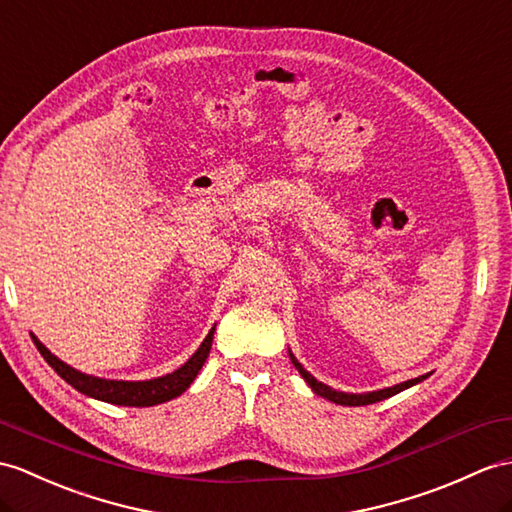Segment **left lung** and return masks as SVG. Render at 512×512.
I'll return each instance as SVG.
<instances>
[{
    "mask_svg": "<svg viewBox=\"0 0 512 512\" xmlns=\"http://www.w3.org/2000/svg\"><path fill=\"white\" fill-rule=\"evenodd\" d=\"M291 360H293L295 369H297L299 373H302V378L308 382L310 389H313L317 395L326 397L328 402L341 404V406H367V404H376V402H382V400H386V397L397 395L400 391L408 389V386H413V384H417V382H421V380H426V378H428V376H419V378H415V380H408V382H402V384L389 386V389L373 391V393H363V395H354V393H341V391H334V389H330V386L317 382V380H315L313 376H310V373H308L302 365L297 363V358H295L293 354H291Z\"/></svg>",
    "mask_w": 512,
    "mask_h": 512,
    "instance_id": "8db88e82",
    "label": "left lung"
}]
</instances>
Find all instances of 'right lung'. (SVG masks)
<instances>
[{
	"mask_svg": "<svg viewBox=\"0 0 512 512\" xmlns=\"http://www.w3.org/2000/svg\"><path fill=\"white\" fill-rule=\"evenodd\" d=\"M213 334L215 328L208 332L204 343L199 345V350L186 360V363L176 369L173 373H167L162 378L154 380H145V382H123V380H102V378H93L86 376V373H80L73 367L62 363L60 358H56L47 347L32 336V341L36 345V350L41 352V356L47 360V365L52 367L58 376L69 382L73 389H78L80 393L95 397V400H102L108 404H117V406H156L162 402H169L173 397L182 395L186 389H189L191 382L206 363V358L210 354V345H213Z\"/></svg>",
	"mask_w": 512,
	"mask_h": 512,
	"instance_id": "1",
	"label": "right lung"
}]
</instances>
